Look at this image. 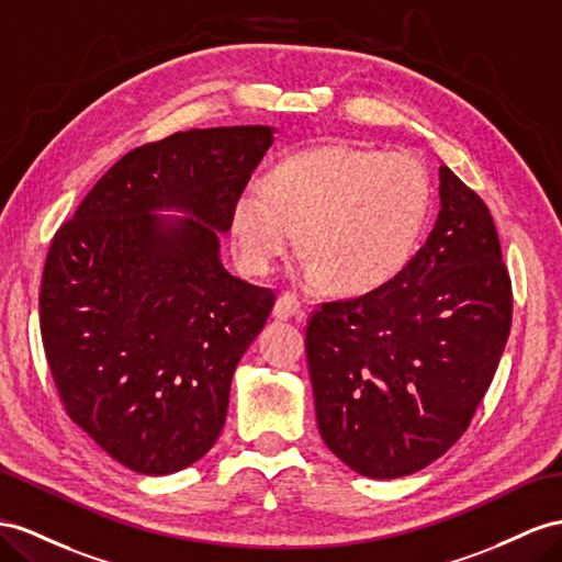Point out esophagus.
<instances>
[{"mask_svg": "<svg viewBox=\"0 0 562 562\" xmlns=\"http://www.w3.org/2000/svg\"><path fill=\"white\" fill-rule=\"evenodd\" d=\"M272 315L278 321H290V318H304V311H301V301L296 294L284 292L278 296L276 308H272Z\"/></svg>", "mask_w": 562, "mask_h": 562, "instance_id": "34e87169", "label": "esophagus"}]
</instances>
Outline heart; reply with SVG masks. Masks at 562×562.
<instances>
[{
	"instance_id": "heart-1",
	"label": "heart",
	"mask_w": 562,
	"mask_h": 562,
	"mask_svg": "<svg viewBox=\"0 0 562 562\" xmlns=\"http://www.w3.org/2000/svg\"><path fill=\"white\" fill-rule=\"evenodd\" d=\"M427 215L429 178L418 158L327 144L286 156L268 182L244 187L229 229L251 276L276 270L301 233V278L366 294L411 263Z\"/></svg>"
}]
</instances>
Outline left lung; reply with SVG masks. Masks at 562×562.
Here are the masks:
<instances>
[{"mask_svg": "<svg viewBox=\"0 0 562 562\" xmlns=\"http://www.w3.org/2000/svg\"><path fill=\"white\" fill-rule=\"evenodd\" d=\"M439 215L398 276L311 313L306 358L321 437L370 480L429 465L463 437L513 318L492 213L439 166Z\"/></svg>", "mask_w": 562, "mask_h": 562, "instance_id": "1", "label": "left lung"}]
</instances>
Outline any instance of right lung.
Masks as SVG:
<instances>
[{
    "label": "right lung",
    "instance_id": "right-lung-1",
    "mask_svg": "<svg viewBox=\"0 0 562 562\" xmlns=\"http://www.w3.org/2000/svg\"><path fill=\"white\" fill-rule=\"evenodd\" d=\"M272 133L209 127L127 151L52 239L40 329L54 384L70 420L139 474L211 449L276 304L229 276L218 239Z\"/></svg>",
    "mask_w": 562,
    "mask_h": 562
}]
</instances>
